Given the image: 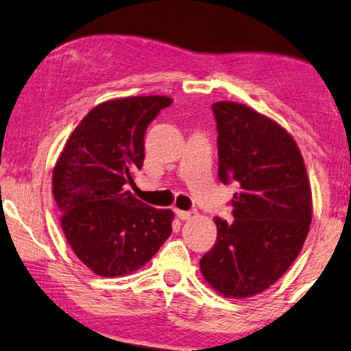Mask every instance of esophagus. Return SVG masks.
Returning <instances> with one entry per match:
<instances>
[{"mask_svg": "<svg viewBox=\"0 0 351 351\" xmlns=\"http://www.w3.org/2000/svg\"><path fill=\"white\" fill-rule=\"evenodd\" d=\"M175 213L178 215V219H181V220H191V219H195V217H197V213H191V210L176 209Z\"/></svg>", "mask_w": 351, "mask_h": 351, "instance_id": "34e87169", "label": "esophagus"}]
</instances>
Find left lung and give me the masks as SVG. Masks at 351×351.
Returning <instances> with one entry per match:
<instances>
[{
	"mask_svg": "<svg viewBox=\"0 0 351 351\" xmlns=\"http://www.w3.org/2000/svg\"><path fill=\"white\" fill-rule=\"evenodd\" d=\"M219 178L236 182L234 220L215 217L217 241L199 259L204 280L225 297L264 292L286 274L313 219L303 156L292 136L245 104H213Z\"/></svg>",
	"mask_w": 351,
	"mask_h": 351,
	"instance_id": "left-lung-1",
	"label": "left lung"
}]
</instances>
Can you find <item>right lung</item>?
<instances>
[{
    "mask_svg": "<svg viewBox=\"0 0 351 351\" xmlns=\"http://www.w3.org/2000/svg\"><path fill=\"white\" fill-rule=\"evenodd\" d=\"M171 101L152 95L98 104L54 165L60 226L75 254L99 276L132 274L170 237L173 213L142 203L128 186L143 165L148 125Z\"/></svg>",
    "mask_w": 351,
    "mask_h": 351,
    "instance_id": "right-lung-1",
    "label": "right lung"
}]
</instances>
